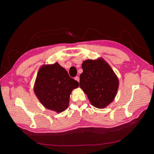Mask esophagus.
I'll return each mask as SVG.
<instances>
[{
    "instance_id": "obj_1",
    "label": "esophagus",
    "mask_w": 154,
    "mask_h": 154,
    "mask_svg": "<svg viewBox=\"0 0 154 154\" xmlns=\"http://www.w3.org/2000/svg\"><path fill=\"white\" fill-rule=\"evenodd\" d=\"M74 79L76 80V81H77L78 82H79V81H80V78L78 77V76H77V77H75V78H74Z\"/></svg>"
}]
</instances>
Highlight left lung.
Wrapping results in <instances>:
<instances>
[{
  "label": "left lung",
  "mask_w": 154,
  "mask_h": 154,
  "mask_svg": "<svg viewBox=\"0 0 154 154\" xmlns=\"http://www.w3.org/2000/svg\"><path fill=\"white\" fill-rule=\"evenodd\" d=\"M80 87L94 106L103 108L115 99L119 80L108 63L102 58L86 60L82 64Z\"/></svg>",
  "instance_id": "1"
}]
</instances>
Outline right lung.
Segmentation results:
<instances>
[{"label": "right lung", "instance_id": "right-lung-1", "mask_svg": "<svg viewBox=\"0 0 154 154\" xmlns=\"http://www.w3.org/2000/svg\"><path fill=\"white\" fill-rule=\"evenodd\" d=\"M79 83L57 62L39 68L34 85V93L46 108L61 113L69 106L70 94Z\"/></svg>", "mask_w": 154, "mask_h": 154}]
</instances>
